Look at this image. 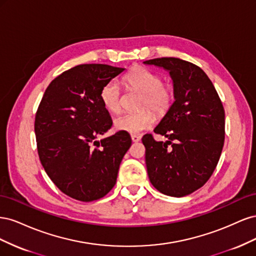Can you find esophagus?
Returning a JSON list of instances; mask_svg holds the SVG:
<instances>
[{"instance_id": "34e87169", "label": "esophagus", "mask_w": 256, "mask_h": 256, "mask_svg": "<svg viewBox=\"0 0 256 256\" xmlns=\"http://www.w3.org/2000/svg\"><path fill=\"white\" fill-rule=\"evenodd\" d=\"M131 140H132V142H138L141 140V136L138 134H131Z\"/></svg>"}]
</instances>
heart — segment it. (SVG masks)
I'll return each instance as SVG.
<instances>
[{
	"instance_id": "1",
	"label": "heart",
	"mask_w": 256,
	"mask_h": 256,
	"mask_svg": "<svg viewBox=\"0 0 256 256\" xmlns=\"http://www.w3.org/2000/svg\"><path fill=\"white\" fill-rule=\"evenodd\" d=\"M125 82L129 88L143 94L142 106H150L157 113H164L172 104L173 88L162 84L161 76L148 69L136 67L125 76ZM122 92L118 83L112 80L106 83L100 92V99L108 111L118 113L122 108ZM154 115L148 110L136 113H124L114 120L116 129L129 134H140L148 129L154 122Z\"/></svg>"
}]
</instances>
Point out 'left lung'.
I'll list each match as a JSON object with an SVG mask.
<instances>
[{"instance_id":"obj_1","label":"left lung","mask_w":256,"mask_h":256,"mask_svg":"<svg viewBox=\"0 0 256 256\" xmlns=\"http://www.w3.org/2000/svg\"><path fill=\"white\" fill-rule=\"evenodd\" d=\"M168 72L174 102L154 129L166 142L145 134V162L152 186L182 198L200 189L214 173L224 143V109L214 84L196 65L176 58L143 62Z\"/></svg>"}]
</instances>
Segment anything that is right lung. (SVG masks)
Listing matches in <instances>:
<instances>
[{
    "mask_svg": "<svg viewBox=\"0 0 256 256\" xmlns=\"http://www.w3.org/2000/svg\"><path fill=\"white\" fill-rule=\"evenodd\" d=\"M124 70L104 64L76 66L49 84L38 106L35 134L42 164L62 192L81 202L110 192L131 145L126 131L97 140L112 126L100 92Z\"/></svg>",
    "mask_w": 256,
    "mask_h": 256,
    "instance_id": "right-lung-1",
    "label": "right lung"
}]
</instances>
